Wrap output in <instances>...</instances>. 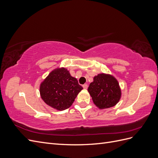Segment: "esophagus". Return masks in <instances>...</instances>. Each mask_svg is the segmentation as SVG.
I'll list each match as a JSON object with an SVG mask.
<instances>
[{
	"label": "esophagus",
	"instance_id": "1",
	"mask_svg": "<svg viewBox=\"0 0 158 158\" xmlns=\"http://www.w3.org/2000/svg\"><path fill=\"white\" fill-rule=\"evenodd\" d=\"M88 85L87 84H84L83 85V88H84V89H88Z\"/></svg>",
	"mask_w": 158,
	"mask_h": 158
}]
</instances>
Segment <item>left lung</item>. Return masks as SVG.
Masks as SVG:
<instances>
[{
  "instance_id": "obj_1",
  "label": "left lung",
  "mask_w": 158,
  "mask_h": 158,
  "mask_svg": "<svg viewBox=\"0 0 158 158\" xmlns=\"http://www.w3.org/2000/svg\"><path fill=\"white\" fill-rule=\"evenodd\" d=\"M88 91L94 104L101 109L114 106L121 97L118 81L111 74L102 73L94 76Z\"/></svg>"
}]
</instances>
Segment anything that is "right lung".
I'll return each mask as SVG.
<instances>
[{
	"mask_svg": "<svg viewBox=\"0 0 158 158\" xmlns=\"http://www.w3.org/2000/svg\"><path fill=\"white\" fill-rule=\"evenodd\" d=\"M83 88L64 68L52 70L40 84L42 99L49 106L59 111L69 108Z\"/></svg>",
	"mask_w": 158,
	"mask_h": 158,
	"instance_id": "right-lung-1",
	"label": "right lung"
}]
</instances>
